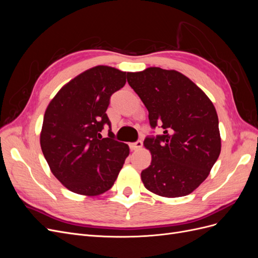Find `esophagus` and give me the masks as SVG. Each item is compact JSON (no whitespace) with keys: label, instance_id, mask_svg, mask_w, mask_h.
<instances>
[{"label":"esophagus","instance_id":"1","mask_svg":"<svg viewBox=\"0 0 258 258\" xmlns=\"http://www.w3.org/2000/svg\"><path fill=\"white\" fill-rule=\"evenodd\" d=\"M142 145H143V142L141 141V140H138V141L129 144L131 151H138V150H140V148L142 147Z\"/></svg>","mask_w":258,"mask_h":258}]
</instances>
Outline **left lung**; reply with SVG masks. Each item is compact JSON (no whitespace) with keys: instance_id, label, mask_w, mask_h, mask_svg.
<instances>
[{"instance_id":"1","label":"left lung","mask_w":258,"mask_h":258,"mask_svg":"<svg viewBox=\"0 0 258 258\" xmlns=\"http://www.w3.org/2000/svg\"><path fill=\"white\" fill-rule=\"evenodd\" d=\"M128 84L148 111L152 129L144 145L152 162L142 171L144 186L162 197H182L208 177L221 153L218 117L213 103L188 77L174 70L148 68L128 73Z\"/></svg>"}]
</instances>
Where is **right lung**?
<instances>
[{"label":"right lung","instance_id":"1","mask_svg":"<svg viewBox=\"0 0 258 258\" xmlns=\"http://www.w3.org/2000/svg\"><path fill=\"white\" fill-rule=\"evenodd\" d=\"M128 73L99 66L57 93L44 115L41 147L52 174L73 192L97 196L114 185L129 146L115 140L106 110ZM110 128L107 138L100 131Z\"/></svg>","mask_w":258,"mask_h":258}]
</instances>
